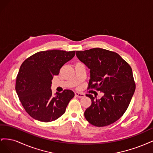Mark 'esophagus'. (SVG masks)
Segmentation results:
<instances>
[{"mask_svg": "<svg viewBox=\"0 0 153 153\" xmlns=\"http://www.w3.org/2000/svg\"><path fill=\"white\" fill-rule=\"evenodd\" d=\"M75 94L76 97H78V98H83V97L85 96V94L84 93H80V92H75Z\"/></svg>", "mask_w": 153, "mask_h": 153, "instance_id": "1", "label": "esophagus"}]
</instances>
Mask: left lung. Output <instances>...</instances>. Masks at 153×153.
I'll return each instance as SVG.
<instances>
[{
	"label": "left lung",
	"instance_id": "obj_1",
	"mask_svg": "<svg viewBox=\"0 0 153 153\" xmlns=\"http://www.w3.org/2000/svg\"><path fill=\"white\" fill-rule=\"evenodd\" d=\"M76 55L90 69L87 89L104 94L100 100L86 94L92 101L84 113L87 121L97 127L117 121L126 112L135 91L131 66L116 52L100 48L76 51Z\"/></svg>",
	"mask_w": 153,
	"mask_h": 153
}]
</instances>
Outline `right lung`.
<instances>
[{"instance_id":"right-lung-1","label":"right lung","mask_w":153,"mask_h":153,"mask_svg":"<svg viewBox=\"0 0 153 153\" xmlns=\"http://www.w3.org/2000/svg\"><path fill=\"white\" fill-rule=\"evenodd\" d=\"M75 55V51H41L22 64L15 89L22 106L30 117L47 123L55 121L65 112L75 94L65 89L53 96L50 87L53 76L59 75L62 66Z\"/></svg>"}]
</instances>
